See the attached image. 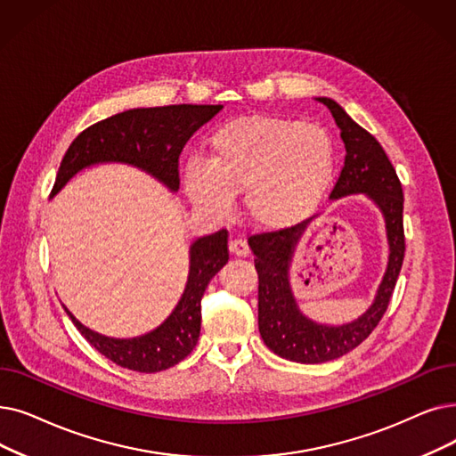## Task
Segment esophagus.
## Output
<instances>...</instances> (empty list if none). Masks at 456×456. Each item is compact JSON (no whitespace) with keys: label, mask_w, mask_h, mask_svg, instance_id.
<instances>
[{"label":"esophagus","mask_w":456,"mask_h":456,"mask_svg":"<svg viewBox=\"0 0 456 456\" xmlns=\"http://www.w3.org/2000/svg\"><path fill=\"white\" fill-rule=\"evenodd\" d=\"M229 251H231L232 255H236V256H246V255H249V246H248V242L242 240V239H232V240L229 242Z\"/></svg>","instance_id":"esophagus-1"}]
</instances>
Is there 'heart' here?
<instances>
[{"instance_id":"heart-1","label":"heart","mask_w":456,"mask_h":456,"mask_svg":"<svg viewBox=\"0 0 456 456\" xmlns=\"http://www.w3.org/2000/svg\"><path fill=\"white\" fill-rule=\"evenodd\" d=\"M333 171L335 145L324 126L289 117H248L210 137L207 164L193 162L184 186L195 207L216 212L244 190L251 220L283 229L321 201Z\"/></svg>"}]
</instances>
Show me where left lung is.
<instances>
[{"label": "left lung", "mask_w": 456, "mask_h": 456, "mask_svg": "<svg viewBox=\"0 0 456 456\" xmlns=\"http://www.w3.org/2000/svg\"><path fill=\"white\" fill-rule=\"evenodd\" d=\"M341 128L346 156L345 166L330 193L331 200L350 193H365L386 217L389 263L374 304L358 321L345 326H321L298 311L289 287V263L307 222L287 229L249 236L259 273V331L265 345L277 355L296 363H324L338 360L362 345L379 326L389 305L404 261L403 186L393 164L376 137L346 115L331 98H319Z\"/></svg>", "instance_id": "1"}]
</instances>
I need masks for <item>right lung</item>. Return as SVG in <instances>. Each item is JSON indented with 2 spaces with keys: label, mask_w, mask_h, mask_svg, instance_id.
<instances>
[{
  "label": "right lung",
  "mask_w": 456,
  "mask_h": 456,
  "mask_svg": "<svg viewBox=\"0 0 456 456\" xmlns=\"http://www.w3.org/2000/svg\"><path fill=\"white\" fill-rule=\"evenodd\" d=\"M222 110L208 104L137 108L86 128L67 149L52 195L80 169L98 162H125L145 169L171 190L179 188V158L186 142ZM229 232L220 229L197 240L190 251V275L169 319L137 339H110L67 314L84 338L113 363L137 372L166 370L195 348L201 331V300L212 277L229 261Z\"/></svg>",
  "instance_id": "add662e5"
}]
</instances>
